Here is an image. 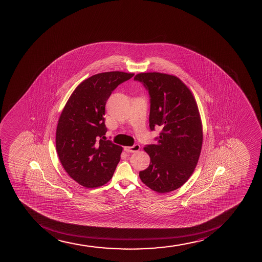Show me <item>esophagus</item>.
Instances as JSON below:
<instances>
[{
  "instance_id": "esophagus-1",
  "label": "esophagus",
  "mask_w": 262,
  "mask_h": 262,
  "mask_svg": "<svg viewBox=\"0 0 262 262\" xmlns=\"http://www.w3.org/2000/svg\"><path fill=\"white\" fill-rule=\"evenodd\" d=\"M140 150V145L139 144H134L133 146H126L124 147V150L127 152H137Z\"/></svg>"
}]
</instances>
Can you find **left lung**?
I'll use <instances>...</instances> for the list:
<instances>
[{
    "label": "left lung",
    "instance_id": "left-lung-1",
    "mask_svg": "<svg viewBox=\"0 0 262 262\" xmlns=\"http://www.w3.org/2000/svg\"><path fill=\"white\" fill-rule=\"evenodd\" d=\"M134 79L150 95V129L162 128L157 144L144 148L150 162L139 171L140 180L159 193L175 191L189 180L200 159L203 129L197 103L190 89L173 75L146 72Z\"/></svg>",
    "mask_w": 262,
    "mask_h": 262
}]
</instances>
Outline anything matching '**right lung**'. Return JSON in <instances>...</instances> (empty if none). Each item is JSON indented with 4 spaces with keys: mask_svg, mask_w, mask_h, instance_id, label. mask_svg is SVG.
<instances>
[{
    "mask_svg": "<svg viewBox=\"0 0 262 262\" xmlns=\"http://www.w3.org/2000/svg\"><path fill=\"white\" fill-rule=\"evenodd\" d=\"M133 73L110 71L82 81L65 104L56 127V146L69 176L86 188L105 185L123 148L106 140L105 104L112 91Z\"/></svg>",
    "mask_w": 262,
    "mask_h": 262,
    "instance_id": "obj_1",
    "label": "right lung"
}]
</instances>
